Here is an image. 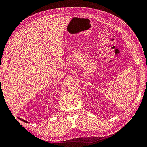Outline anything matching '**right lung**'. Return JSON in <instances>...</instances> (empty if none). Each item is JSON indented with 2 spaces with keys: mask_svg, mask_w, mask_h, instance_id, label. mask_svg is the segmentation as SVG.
I'll return each instance as SVG.
<instances>
[{
  "mask_svg": "<svg viewBox=\"0 0 147 147\" xmlns=\"http://www.w3.org/2000/svg\"><path fill=\"white\" fill-rule=\"evenodd\" d=\"M19 119L20 120H21L22 121H23V122H25V123H29L28 122V121H25V120H24V119H21V118H19V117H18Z\"/></svg>",
  "mask_w": 147,
  "mask_h": 147,
  "instance_id": "1",
  "label": "right lung"
}]
</instances>
